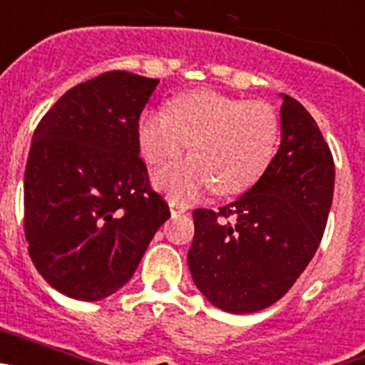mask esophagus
I'll list each match as a JSON object with an SVG mask.
<instances>
[{
    "instance_id": "1",
    "label": "esophagus",
    "mask_w": 365,
    "mask_h": 365,
    "mask_svg": "<svg viewBox=\"0 0 365 365\" xmlns=\"http://www.w3.org/2000/svg\"><path fill=\"white\" fill-rule=\"evenodd\" d=\"M168 205H170V208H172V214L173 215H175V214H185V212L188 210V206H186L185 202L177 201V199H170V201H168Z\"/></svg>"
}]
</instances>
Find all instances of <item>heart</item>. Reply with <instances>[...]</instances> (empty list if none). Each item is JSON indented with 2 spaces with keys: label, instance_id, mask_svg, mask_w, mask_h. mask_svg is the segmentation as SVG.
<instances>
[{
  "label": "heart",
  "instance_id": "1",
  "mask_svg": "<svg viewBox=\"0 0 365 365\" xmlns=\"http://www.w3.org/2000/svg\"><path fill=\"white\" fill-rule=\"evenodd\" d=\"M137 137L151 166L177 159L192 143V157L153 177L173 199L192 201L214 186L219 195H235L256 185L272 163L279 117L269 102L195 89L173 100L170 111L144 113Z\"/></svg>",
  "mask_w": 365,
  "mask_h": 365
}]
</instances>
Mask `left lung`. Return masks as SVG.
Here are the masks:
<instances>
[{
	"label": "left lung",
	"instance_id": "left-lung-1",
	"mask_svg": "<svg viewBox=\"0 0 365 365\" xmlns=\"http://www.w3.org/2000/svg\"><path fill=\"white\" fill-rule=\"evenodd\" d=\"M333 190V153L320 128L298 100L283 95L282 144L265 173L217 212H193L186 257L193 283L234 314L278 302L320 245Z\"/></svg>",
	"mask_w": 365,
	"mask_h": 365
}]
</instances>
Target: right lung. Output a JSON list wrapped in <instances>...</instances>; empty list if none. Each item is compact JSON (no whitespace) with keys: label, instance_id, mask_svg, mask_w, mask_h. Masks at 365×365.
<instances>
[{"label":"right lung","instance_id":"add662e5","mask_svg":"<svg viewBox=\"0 0 365 365\" xmlns=\"http://www.w3.org/2000/svg\"><path fill=\"white\" fill-rule=\"evenodd\" d=\"M159 80L109 71L74 86L32 135L25 240L58 292L96 302L130 282L170 217L138 157V118Z\"/></svg>","mask_w":365,"mask_h":365}]
</instances>
